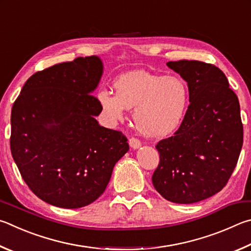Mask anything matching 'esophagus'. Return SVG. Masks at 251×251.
Wrapping results in <instances>:
<instances>
[{
    "label": "esophagus",
    "mask_w": 251,
    "mask_h": 251,
    "mask_svg": "<svg viewBox=\"0 0 251 251\" xmlns=\"http://www.w3.org/2000/svg\"><path fill=\"white\" fill-rule=\"evenodd\" d=\"M129 144H130V147L132 148V149H139L140 147H141V142H140V140H138V139H135V138H131L130 140H129Z\"/></svg>",
    "instance_id": "1"
}]
</instances>
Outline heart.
Masks as SVG:
<instances>
[{
    "label": "heart",
    "mask_w": 251,
    "mask_h": 251,
    "mask_svg": "<svg viewBox=\"0 0 251 251\" xmlns=\"http://www.w3.org/2000/svg\"><path fill=\"white\" fill-rule=\"evenodd\" d=\"M116 94L103 89L98 94L101 108L112 121L123 119L126 109L134 110L137 129L148 137H164L181 125L188 104V89L183 79L162 77L143 70L121 75Z\"/></svg>",
    "instance_id": "1"
}]
</instances>
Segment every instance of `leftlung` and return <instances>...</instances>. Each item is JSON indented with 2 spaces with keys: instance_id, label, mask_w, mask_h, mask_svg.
<instances>
[{
  "instance_id": "1",
  "label": "left lung",
  "mask_w": 251,
  "mask_h": 251,
  "mask_svg": "<svg viewBox=\"0 0 251 251\" xmlns=\"http://www.w3.org/2000/svg\"><path fill=\"white\" fill-rule=\"evenodd\" d=\"M187 82L190 105L173 137L156 144L152 183L172 203L193 204L222 191L236 168L244 128L238 98L221 69L199 60L166 63Z\"/></svg>"
}]
</instances>
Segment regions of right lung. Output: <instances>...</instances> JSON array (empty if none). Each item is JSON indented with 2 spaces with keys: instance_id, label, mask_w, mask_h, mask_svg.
<instances>
[{
  "instance_id": "add662e5",
  "label": "right lung",
  "mask_w": 251,
  "mask_h": 251,
  "mask_svg": "<svg viewBox=\"0 0 251 251\" xmlns=\"http://www.w3.org/2000/svg\"><path fill=\"white\" fill-rule=\"evenodd\" d=\"M102 73L97 56L54 65L29 77L13 104V159L30 191L57 207L95 201L129 150L120 131L95 119L102 108L91 94Z\"/></svg>"
}]
</instances>
